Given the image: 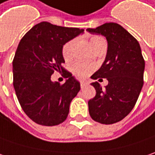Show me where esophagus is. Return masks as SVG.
Masks as SVG:
<instances>
[{"instance_id": "34e87169", "label": "esophagus", "mask_w": 155, "mask_h": 155, "mask_svg": "<svg viewBox=\"0 0 155 155\" xmlns=\"http://www.w3.org/2000/svg\"><path fill=\"white\" fill-rule=\"evenodd\" d=\"M87 85V84L86 82H84V81H81V88H84Z\"/></svg>"}]
</instances>
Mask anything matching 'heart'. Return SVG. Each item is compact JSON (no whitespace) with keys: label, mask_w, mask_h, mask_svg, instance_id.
Returning <instances> with one entry per match:
<instances>
[{"label":"heart","mask_w":155,"mask_h":155,"mask_svg":"<svg viewBox=\"0 0 155 155\" xmlns=\"http://www.w3.org/2000/svg\"><path fill=\"white\" fill-rule=\"evenodd\" d=\"M74 41H75V40H70L63 45L61 53H62V56L65 60H69L72 56V48H73V45L74 43ZM89 41H90L91 47L94 50L95 48H97L98 46H100L102 42H105V40L99 35H94L90 38ZM70 69L71 72L74 74V75L76 76L78 79H84V78L87 77L91 74V72L94 69V66L84 63L81 61H76L72 64Z\"/></svg>","instance_id":"1"}]
</instances>
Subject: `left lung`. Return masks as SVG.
Masks as SVG:
<instances>
[{"instance_id": "8db88e82", "label": "left lung", "mask_w": 155, "mask_h": 155, "mask_svg": "<svg viewBox=\"0 0 155 155\" xmlns=\"http://www.w3.org/2000/svg\"><path fill=\"white\" fill-rule=\"evenodd\" d=\"M87 30L107 41L105 61L91 78H106L108 84L105 88L97 81L91 84L96 94L88 101L89 114L99 123L114 124L124 119L138 100L144 83V58L138 41L119 24L109 22Z\"/></svg>"}]
</instances>
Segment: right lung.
Masks as SVG:
<instances>
[{"mask_svg": "<svg viewBox=\"0 0 155 155\" xmlns=\"http://www.w3.org/2000/svg\"><path fill=\"white\" fill-rule=\"evenodd\" d=\"M83 31L42 21L34 26L18 45L13 60V85L22 110L35 123L52 127L68 117L71 101L81 87L63 68L61 49ZM54 71L68 79L64 84L51 81Z\"/></svg>", "mask_w": 155, "mask_h": 155, "instance_id": "right-lung-1", "label": "right lung"}]
</instances>
